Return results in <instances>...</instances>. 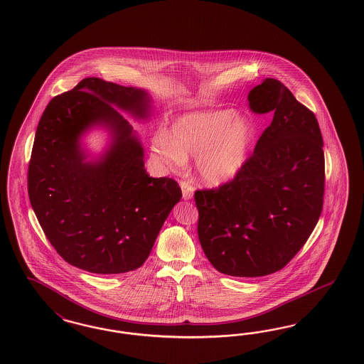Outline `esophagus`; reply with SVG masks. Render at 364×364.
<instances>
[{"instance_id":"esophagus-1","label":"esophagus","mask_w":364,"mask_h":364,"mask_svg":"<svg viewBox=\"0 0 364 364\" xmlns=\"http://www.w3.org/2000/svg\"><path fill=\"white\" fill-rule=\"evenodd\" d=\"M180 187H181V191H183V199L184 200H189V199H192V196H193V187L189 184L188 181H180Z\"/></svg>"}]
</instances>
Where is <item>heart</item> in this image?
I'll return each instance as SVG.
<instances>
[{
	"label": "heart",
	"mask_w": 364,
	"mask_h": 364,
	"mask_svg": "<svg viewBox=\"0 0 364 364\" xmlns=\"http://www.w3.org/2000/svg\"><path fill=\"white\" fill-rule=\"evenodd\" d=\"M251 126L232 110L189 114L172 126L171 134L157 133L151 149L169 169H178L186 156L198 157V171L210 186H219L239 173L247 159Z\"/></svg>",
	"instance_id": "b5f03b06"
}]
</instances>
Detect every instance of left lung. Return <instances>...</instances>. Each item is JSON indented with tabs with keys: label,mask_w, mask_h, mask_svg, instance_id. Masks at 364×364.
I'll use <instances>...</instances> for the list:
<instances>
[{
	"label": "left lung",
	"mask_w": 364,
	"mask_h": 364,
	"mask_svg": "<svg viewBox=\"0 0 364 364\" xmlns=\"http://www.w3.org/2000/svg\"><path fill=\"white\" fill-rule=\"evenodd\" d=\"M254 113L273 119L232 180L195 191L198 235L213 267L227 276L262 277L285 267L323 211L326 163L320 126L279 80L252 88Z\"/></svg>",
	"instance_id": "1"
}]
</instances>
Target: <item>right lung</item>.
Instances as JSON below:
<instances>
[{
	"instance_id": "right-lung-1",
	"label": "right lung",
	"mask_w": 364,
	"mask_h": 364,
	"mask_svg": "<svg viewBox=\"0 0 364 364\" xmlns=\"http://www.w3.org/2000/svg\"><path fill=\"white\" fill-rule=\"evenodd\" d=\"M113 105L144 118L149 97L86 77L52 98L28 165V195L46 237L65 262L95 274L142 266L181 198L173 178L146 173L133 127ZM94 124L112 130L114 145L100 162L85 164L78 137Z\"/></svg>"
}]
</instances>
